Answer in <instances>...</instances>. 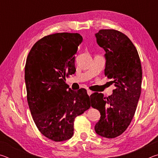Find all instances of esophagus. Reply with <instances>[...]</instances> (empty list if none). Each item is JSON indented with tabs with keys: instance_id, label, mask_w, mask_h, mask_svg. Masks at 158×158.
<instances>
[{
	"instance_id": "34e87169",
	"label": "esophagus",
	"mask_w": 158,
	"mask_h": 158,
	"mask_svg": "<svg viewBox=\"0 0 158 158\" xmlns=\"http://www.w3.org/2000/svg\"><path fill=\"white\" fill-rule=\"evenodd\" d=\"M87 93H88V95L90 96L93 93V91H91L90 90H87Z\"/></svg>"
}]
</instances>
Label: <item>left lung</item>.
I'll use <instances>...</instances> for the list:
<instances>
[{
    "label": "left lung",
    "mask_w": 158,
    "mask_h": 158,
    "mask_svg": "<svg viewBox=\"0 0 158 158\" xmlns=\"http://www.w3.org/2000/svg\"><path fill=\"white\" fill-rule=\"evenodd\" d=\"M95 35L97 43L106 52L105 74L116 89L109 97L93 93L90 102L101 115L95 132L111 139L123 133L132 121L141 95L142 69L137 50L125 34L102 29Z\"/></svg>",
    "instance_id": "1"
}]
</instances>
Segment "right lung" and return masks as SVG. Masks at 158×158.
I'll return each instance as SVG.
<instances>
[{
	"label": "right lung",
	"instance_id": "obj_1",
	"mask_svg": "<svg viewBox=\"0 0 158 158\" xmlns=\"http://www.w3.org/2000/svg\"><path fill=\"white\" fill-rule=\"evenodd\" d=\"M83 38L59 33L35 44L25 65L27 100L33 119L42 135L54 141L68 140L77 116L90 107L86 90L69 89L65 77L74 74L75 54Z\"/></svg>",
	"mask_w": 158,
	"mask_h": 158
}]
</instances>
